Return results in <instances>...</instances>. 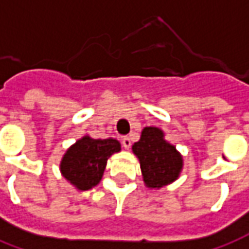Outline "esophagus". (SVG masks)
<instances>
[{"label":"esophagus","instance_id":"esophagus-1","mask_svg":"<svg viewBox=\"0 0 249 249\" xmlns=\"http://www.w3.org/2000/svg\"><path fill=\"white\" fill-rule=\"evenodd\" d=\"M121 142H123V147L125 149H129L130 145H132V142H130V139L128 136H124L121 139Z\"/></svg>","mask_w":249,"mask_h":249}]
</instances>
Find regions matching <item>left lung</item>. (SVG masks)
<instances>
[{
  "mask_svg": "<svg viewBox=\"0 0 249 249\" xmlns=\"http://www.w3.org/2000/svg\"><path fill=\"white\" fill-rule=\"evenodd\" d=\"M140 161L144 185L149 189H161L179 178L183 168V158L171 142L164 139V132L156 126H145L140 140L132 145Z\"/></svg>",
  "mask_w": 249,
  "mask_h": 249,
  "instance_id": "8db88e82",
  "label": "left lung"
}]
</instances>
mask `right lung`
I'll return each mask as SVG.
<instances>
[{
  "mask_svg": "<svg viewBox=\"0 0 249 249\" xmlns=\"http://www.w3.org/2000/svg\"><path fill=\"white\" fill-rule=\"evenodd\" d=\"M121 151L116 139H91L86 135L66 151L60 160V173L76 190H90L102 179L107 159Z\"/></svg>",
  "mask_w": 249,
  "mask_h": 249,
  "instance_id": "right-lung-1",
  "label": "right lung"
}]
</instances>
